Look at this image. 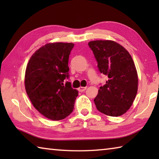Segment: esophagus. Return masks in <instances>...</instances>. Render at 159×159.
<instances>
[{
    "label": "esophagus",
    "mask_w": 159,
    "mask_h": 159,
    "mask_svg": "<svg viewBox=\"0 0 159 159\" xmlns=\"http://www.w3.org/2000/svg\"><path fill=\"white\" fill-rule=\"evenodd\" d=\"M86 88H87V87H79L78 88V90H79V92H83L86 90Z\"/></svg>",
    "instance_id": "esophagus-1"
}]
</instances>
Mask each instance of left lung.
<instances>
[{
    "label": "left lung",
    "instance_id": "8db88e82",
    "mask_svg": "<svg viewBox=\"0 0 159 159\" xmlns=\"http://www.w3.org/2000/svg\"><path fill=\"white\" fill-rule=\"evenodd\" d=\"M101 74L108 77L94 99L99 111L119 116L130 109L138 93V76L134 61L122 45L113 41L88 43Z\"/></svg>",
    "mask_w": 159,
    "mask_h": 159
}]
</instances>
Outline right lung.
Instances as JSON below:
<instances>
[{"instance_id":"obj_1","label":"right lung","mask_w":159,"mask_h":159,"mask_svg":"<svg viewBox=\"0 0 159 159\" xmlns=\"http://www.w3.org/2000/svg\"><path fill=\"white\" fill-rule=\"evenodd\" d=\"M69 43H48L36 50L29 61L25 72V89L32 104L50 120L65 118L73 111L78 90L69 79Z\"/></svg>"}]
</instances>
